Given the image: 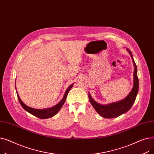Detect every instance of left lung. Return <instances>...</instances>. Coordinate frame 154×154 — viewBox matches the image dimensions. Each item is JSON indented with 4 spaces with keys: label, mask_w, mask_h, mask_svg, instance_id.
Masks as SVG:
<instances>
[{
    "label": "left lung",
    "mask_w": 154,
    "mask_h": 154,
    "mask_svg": "<svg viewBox=\"0 0 154 154\" xmlns=\"http://www.w3.org/2000/svg\"><path fill=\"white\" fill-rule=\"evenodd\" d=\"M127 51L130 54L134 66V85L131 92L128 94L126 97L117 102L111 103L107 105H102L95 101L91 97V94L88 95V98L91 103L95 110L98 114L102 117L110 119L119 117L124 113L127 112L132 107L134 104L137 94L139 91V79L137 77V66L134 62L133 55L131 51L127 48Z\"/></svg>",
    "instance_id": "obj_1"
}]
</instances>
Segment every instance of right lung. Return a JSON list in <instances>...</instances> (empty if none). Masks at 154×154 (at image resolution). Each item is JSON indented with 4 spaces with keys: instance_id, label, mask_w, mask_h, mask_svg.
Here are the masks:
<instances>
[{
    "instance_id": "right-lung-1",
    "label": "right lung",
    "mask_w": 154,
    "mask_h": 154,
    "mask_svg": "<svg viewBox=\"0 0 154 154\" xmlns=\"http://www.w3.org/2000/svg\"><path fill=\"white\" fill-rule=\"evenodd\" d=\"M72 87H73V84L70 85L67 88V89L66 90V92H65V94L63 97L62 99L60 101V102H59L57 104L55 105V106H54L51 108H48V109H35L31 108V107L26 106V105L21 100L20 97L17 92V90H16V92H17V95L19 101L21 105V106L23 108V109H25L27 112L30 113V114L33 115L39 119H44L51 118V117L54 116L55 114H57V112L60 110V109L63 106V105L64 104L65 102H66L67 94Z\"/></svg>"
}]
</instances>
